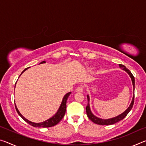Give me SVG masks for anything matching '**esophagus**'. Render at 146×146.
<instances>
[{
    "label": "esophagus",
    "mask_w": 146,
    "mask_h": 146,
    "mask_svg": "<svg viewBox=\"0 0 146 146\" xmlns=\"http://www.w3.org/2000/svg\"><path fill=\"white\" fill-rule=\"evenodd\" d=\"M84 90V87L82 86H78V87L76 88V91H77V92H82Z\"/></svg>",
    "instance_id": "1"
}]
</instances>
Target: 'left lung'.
<instances>
[{
  "mask_svg": "<svg viewBox=\"0 0 146 146\" xmlns=\"http://www.w3.org/2000/svg\"><path fill=\"white\" fill-rule=\"evenodd\" d=\"M119 66L122 70L126 71V72L129 74V75L130 76V77L131 78V80H132L133 90H135V78L132 75V73L130 72V71L128 70V69L126 68L125 66L122 65V64H119ZM134 97H135V95H133L131 103V104L129 105V106L128 107L127 110H125L124 112H123L122 114H120L118 116H117L116 117L112 118H109V119H102V118H100L97 117H96V116L94 115L92 113V112H91V111L90 110V97H89V95H88L87 98H88V105L86 108V113H87L88 118L95 123H97V124H98V125H111V124H113V123H115L118 122H119V121L123 119V118L126 117V115L129 113V112L133 108V104H134Z\"/></svg>",
  "mask_w": 146,
  "mask_h": 146,
  "instance_id": "left-lung-1",
  "label": "left lung"
}]
</instances>
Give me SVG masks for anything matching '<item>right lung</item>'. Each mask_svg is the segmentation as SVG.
Returning <instances> with one entry per match:
<instances>
[{
	"mask_svg": "<svg viewBox=\"0 0 146 146\" xmlns=\"http://www.w3.org/2000/svg\"><path fill=\"white\" fill-rule=\"evenodd\" d=\"M44 63H46V61L41 62L39 64H44ZM28 68H26L25 70H24L23 71V72H22V73L21 74V75H20V76H21L22 74H23V73L24 72V71H25ZM71 93V92H69L67 94H66L65 95H64V97L63 99H62V101L60 106L59 107L57 112L55 113V115L53 116L52 117L49 118V119H48L47 120L44 121V122H40V123L32 122H31V121H29L28 119H26V118H24L23 116L21 115V113L19 112V111L18 110V109H17V108L16 104H15V109H16L17 113H18V114L20 116H21L22 118H23L24 120H25L27 123H28L29 125H32V126L36 127H52V126H54V125L57 124V123L59 122H60V121L62 119V118L64 117V115H65L66 110V102H67L68 98L69 97V96L70 95Z\"/></svg>",
	"mask_w": 146,
	"mask_h": 146,
	"instance_id": "right-lung-1",
	"label": "right lung"
}]
</instances>
